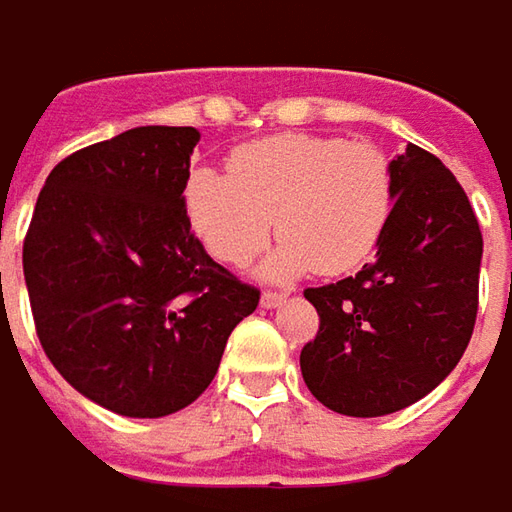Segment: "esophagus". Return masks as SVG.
I'll list each match as a JSON object with an SVG mask.
<instances>
[{"label": "esophagus", "instance_id": "obj_1", "mask_svg": "<svg viewBox=\"0 0 512 512\" xmlns=\"http://www.w3.org/2000/svg\"><path fill=\"white\" fill-rule=\"evenodd\" d=\"M286 297H289L286 291H263V294H260V306H263V309H277V306L286 303Z\"/></svg>", "mask_w": 512, "mask_h": 512}]
</instances>
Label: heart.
<instances>
[{
  "label": "heart",
  "instance_id": "obj_1",
  "mask_svg": "<svg viewBox=\"0 0 512 512\" xmlns=\"http://www.w3.org/2000/svg\"><path fill=\"white\" fill-rule=\"evenodd\" d=\"M229 175L192 169L184 201L206 252L246 266L269 243V277L354 272L374 255L394 212V169L371 141L269 135L232 150Z\"/></svg>",
  "mask_w": 512,
  "mask_h": 512
}]
</instances>
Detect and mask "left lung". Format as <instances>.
<instances>
[{"label":"left lung","mask_w":512,"mask_h":512,"mask_svg":"<svg viewBox=\"0 0 512 512\" xmlns=\"http://www.w3.org/2000/svg\"><path fill=\"white\" fill-rule=\"evenodd\" d=\"M394 212L377 260L306 289L320 328L300 351L309 391L345 416H385L431 394L462 360L479 311L482 229L436 155L391 161Z\"/></svg>","instance_id":"obj_1"}]
</instances>
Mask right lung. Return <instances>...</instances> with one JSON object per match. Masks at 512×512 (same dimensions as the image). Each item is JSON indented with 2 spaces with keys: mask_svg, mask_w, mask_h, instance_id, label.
<instances>
[{
  "mask_svg": "<svg viewBox=\"0 0 512 512\" xmlns=\"http://www.w3.org/2000/svg\"><path fill=\"white\" fill-rule=\"evenodd\" d=\"M195 127H135L47 175L22 266L47 360L79 394L155 419L201 397L260 289L203 252L186 215Z\"/></svg>",
  "mask_w": 512,
  "mask_h": 512,
  "instance_id": "obj_1",
  "label": "right lung"
}]
</instances>
